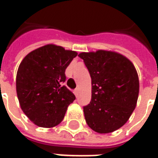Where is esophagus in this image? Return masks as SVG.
<instances>
[{"instance_id":"obj_1","label":"esophagus","mask_w":158,"mask_h":158,"mask_svg":"<svg viewBox=\"0 0 158 158\" xmlns=\"http://www.w3.org/2000/svg\"><path fill=\"white\" fill-rule=\"evenodd\" d=\"M79 89H74V91H73V93H74V95H75L76 96L79 95Z\"/></svg>"}]
</instances>
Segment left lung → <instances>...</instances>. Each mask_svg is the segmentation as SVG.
<instances>
[{"instance_id":"obj_1","label":"left lung","mask_w":158,"mask_h":158,"mask_svg":"<svg viewBox=\"0 0 158 158\" xmlns=\"http://www.w3.org/2000/svg\"><path fill=\"white\" fill-rule=\"evenodd\" d=\"M91 78V101L84 106L89 128L108 134L124 125L135 108L139 96L138 73L132 62L106 50L81 52Z\"/></svg>"}]
</instances>
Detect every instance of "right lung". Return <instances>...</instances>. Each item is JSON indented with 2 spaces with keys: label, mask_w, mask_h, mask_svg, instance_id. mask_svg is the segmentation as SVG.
Here are the masks:
<instances>
[{
  "label": "right lung",
  "mask_w": 158,
  "mask_h": 158,
  "mask_svg": "<svg viewBox=\"0 0 158 158\" xmlns=\"http://www.w3.org/2000/svg\"><path fill=\"white\" fill-rule=\"evenodd\" d=\"M78 53L48 44L29 52L19 64L16 90L21 109L42 128L58 125L75 100L66 86L65 69Z\"/></svg>",
  "instance_id": "right-lung-1"
}]
</instances>
